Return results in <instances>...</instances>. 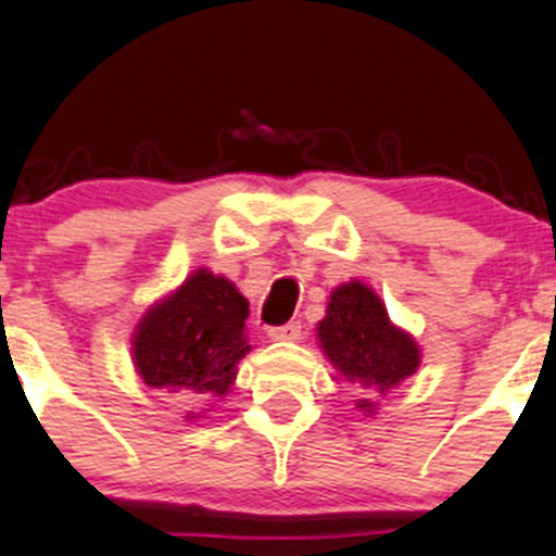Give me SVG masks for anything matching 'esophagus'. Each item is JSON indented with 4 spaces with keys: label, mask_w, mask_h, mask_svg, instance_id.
Listing matches in <instances>:
<instances>
[{
    "label": "esophagus",
    "mask_w": 556,
    "mask_h": 556,
    "mask_svg": "<svg viewBox=\"0 0 556 556\" xmlns=\"http://www.w3.org/2000/svg\"><path fill=\"white\" fill-rule=\"evenodd\" d=\"M268 337H271L274 342H293L302 337V324H299V320H290V324L274 326V329H268Z\"/></svg>",
    "instance_id": "1"
}]
</instances>
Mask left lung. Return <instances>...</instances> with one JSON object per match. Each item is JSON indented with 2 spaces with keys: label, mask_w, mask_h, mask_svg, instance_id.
<instances>
[{
  "label": "left lung",
  "mask_w": 556,
  "mask_h": 556,
  "mask_svg": "<svg viewBox=\"0 0 556 556\" xmlns=\"http://www.w3.org/2000/svg\"><path fill=\"white\" fill-rule=\"evenodd\" d=\"M318 340L337 376L362 389H378L381 395L419 367L414 337L389 320L376 290L359 279L331 290L326 318L318 324ZM356 408L372 414L376 403L356 401Z\"/></svg>",
  "instance_id": "1"
}]
</instances>
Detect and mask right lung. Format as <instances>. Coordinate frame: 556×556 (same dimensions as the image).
Segmentation results:
<instances>
[{
  "mask_svg": "<svg viewBox=\"0 0 556 556\" xmlns=\"http://www.w3.org/2000/svg\"><path fill=\"white\" fill-rule=\"evenodd\" d=\"M249 302L227 277L197 268L139 320L134 367L153 389H189L202 401L225 397L247 356ZM200 417V414H197Z\"/></svg>",
  "mask_w": 556,
  "mask_h": 556,
  "instance_id": "1",
  "label": "right lung"
}]
</instances>
